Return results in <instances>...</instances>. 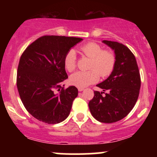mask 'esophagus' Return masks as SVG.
<instances>
[{"instance_id":"34e87169","label":"esophagus","mask_w":157,"mask_h":157,"mask_svg":"<svg viewBox=\"0 0 157 157\" xmlns=\"http://www.w3.org/2000/svg\"><path fill=\"white\" fill-rule=\"evenodd\" d=\"M84 90L83 88H78V91H82Z\"/></svg>"}]
</instances>
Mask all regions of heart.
Instances as JSON below:
<instances>
[{
	"instance_id": "obj_1",
	"label": "heart",
	"mask_w": 157,
	"mask_h": 157,
	"mask_svg": "<svg viewBox=\"0 0 157 157\" xmlns=\"http://www.w3.org/2000/svg\"><path fill=\"white\" fill-rule=\"evenodd\" d=\"M80 51L91 58L89 71H79L70 77V82L78 88L87 87L95 83L99 80V73L102 77L109 75L115 63L114 55L111 52L102 50L101 46L94 42H90L80 47ZM64 66L68 71H73L76 68L77 56L75 50H69L64 57Z\"/></svg>"
}]
</instances>
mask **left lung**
Listing matches in <instances>:
<instances>
[{
  "mask_svg": "<svg viewBox=\"0 0 157 157\" xmlns=\"http://www.w3.org/2000/svg\"><path fill=\"white\" fill-rule=\"evenodd\" d=\"M102 43L114 51V67L106 80L97 85L102 91L94 92L89 107L91 115L99 122L112 123L125 117L134 107L141 80L136 58L127 46L114 41ZM102 93L105 94L103 96Z\"/></svg>",
  "mask_w": 157,
  "mask_h": 157,
  "instance_id": "1",
  "label": "left lung"
}]
</instances>
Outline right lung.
<instances>
[{"mask_svg": "<svg viewBox=\"0 0 157 157\" xmlns=\"http://www.w3.org/2000/svg\"><path fill=\"white\" fill-rule=\"evenodd\" d=\"M82 40L75 37L43 36L21 55L17 68V90L26 109L40 121L60 123L69 115L78 90L73 86L60 90V83L68 78L64 57Z\"/></svg>", "mask_w": 157, "mask_h": 157, "instance_id": "1", "label": "right lung"}]
</instances>
